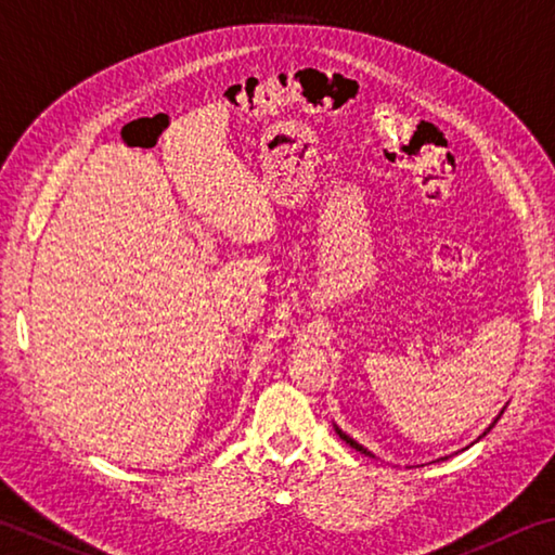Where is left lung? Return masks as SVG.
Segmentation results:
<instances>
[{"mask_svg": "<svg viewBox=\"0 0 555 555\" xmlns=\"http://www.w3.org/2000/svg\"><path fill=\"white\" fill-rule=\"evenodd\" d=\"M502 413H504V411H502ZM502 413H500V416H502ZM500 416H496V418L492 421V426H490V428H487V430H485V434H482L480 438H485L487 434H490V430L494 428V424H496V421H500ZM335 430H337V436H340V438L345 440V443H347V446H350V448H354V450H360V453H364V455H372L367 448H364V446H360V443H357V440H352V438H350V436H347V434H343V430H340V428H337V426H335ZM480 438H477V440H480ZM372 457H374V455H372Z\"/></svg>", "mask_w": 555, "mask_h": 555, "instance_id": "left-lung-1", "label": "left lung"}]
</instances>
